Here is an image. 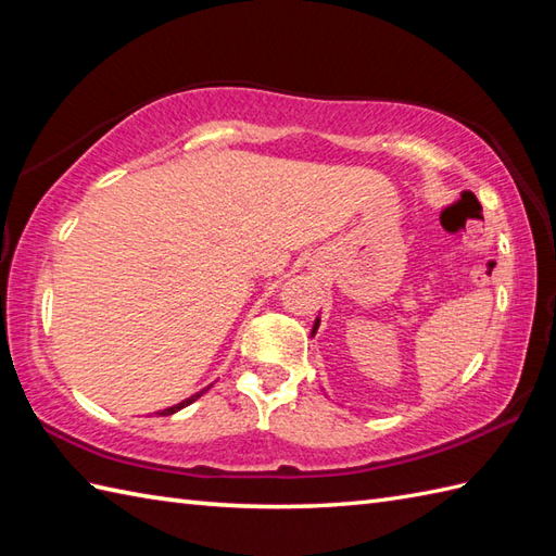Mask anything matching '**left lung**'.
I'll return each instance as SVG.
<instances>
[{
    "instance_id": "left-lung-1",
    "label": "left lung",
    "mask_w": 556,
    "mask_h": 556,
    "mask_svg": "<svg viewBox=\"0 0 556 556\" xmlns=\"http://www.w3.org/2000/svg\"><path fill=\"white\" fill-rule=\"evenodd\" d=\"M318 324H320V318H316V324H314V328H312V338L316 336V330H318Z\"/></svg>"
}]
</instances>
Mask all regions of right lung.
<instances>
[{"label":"right lung","mask_w":556,"mask_h":556,"mask_svg":"<svg viewBox=\"0 0 556 556\" xmlns=\"http://www.w3.org/2000/svg\"><path fill=\"white\" fill-rule=\"evenodd\" d=\"M204 392H206V390H202V392H194V394H192V397H188V400H182L180 404H174V406H168V409H164V412H159V416H170V414H176V412H180V409H182V406H188V404H192L194 400H200Z\"/></svg>","instance_id":"1"}]
</instances>
